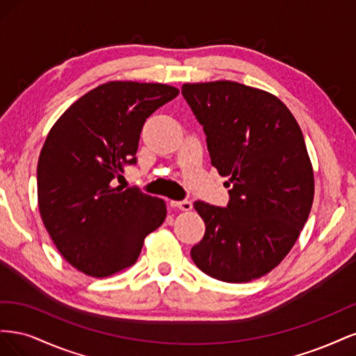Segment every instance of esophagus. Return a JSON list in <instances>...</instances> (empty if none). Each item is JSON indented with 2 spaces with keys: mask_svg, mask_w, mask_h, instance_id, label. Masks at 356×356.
Masks as SVG:
<instances>
[{
  "mask_svg": "<svg viewBox=\"0 0 356 356\" xmlns=\"http://www.w3.org/2000/svg\"><path fill=\"white\" fill-rule=\"evenodd\" d=\"M170 207L178 208L181 211H191L193 209V203L190 200H179V202L172 200L170 202Z\"/></svg>",
  "mask_w": 356,
  "mask_h": 356,
  "instance_id": "esophagus-1",
  "label": "esophagus"
}]
</instances>
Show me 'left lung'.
<instances>
[{
    "label": "left lung",
    "mask_w": 356,
    "mask_h": 356,
    "mask_svg": "<svg viewBox=\"0 0 356 356\" xmlns=\"http://www.w3.org/2000/svg\"><path fill=\"white\" fill-rule=\"evenodd\" d=\"M207 134L211 163L227 208L195 202L204 221L191 258L203 273L242 284L267 275L298 239L315 195L314 169L301 129L275 95L236 81L182 84Z\"/></svg>",
    "instance_id": "1"
}]
</instances>
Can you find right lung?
I'll list each match as a JSON object with an SVG mask.
<instances>
[{
    "label": "right lung",
    "mask_w": 356,
    "mask_h": 356,
    "mask_svg": "<svg viewBox=\"0 0 356 356\" xmlns=\"http://www.w3.org/2000/svg\"><path fill=\"white\" fill-rule=\"evenodd\" d=\"M178 93L160 83L110 81L83 95L50 129L37 166L40 215L58 251L84 275L131 267L147 234L163 224V199L115 181L136 163L147 118Z\"/></svg>",
    "instance_id": "obj_1"
}]
</instances>
